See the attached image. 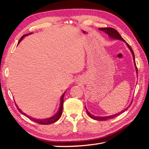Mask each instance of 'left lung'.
I'll return each mask as SVG.
<instances>
[{
    "mask_svg": "<svg viewBox=\"0 0 149 149\" xmlns=\"http://www.w3.org/2000/svg\"><path fill=\"white\" fill-rule=\"evenodd\" d=\"M99 30L102 31H103L104 33H106V34H108L110 38H111L122 40V41H123V42H124L126 43L125 41L123 39V38L121 36H120V34L118 33V31H117L116 29H113V28H112V27L99 28ZM126 45H127V46L128 47V48L130 49L131 52L132 54V56H133V59H134V65H135V67H136V72L138 73V68H137L136 65V63H135V58H134V54L133 50H132L131 46L129 45L127 43H126ZM85 108H86V107H85ZM127 109H128V107H127V108H126L125 109L123 110L122 111H120L118 113L115 114V115H111V116H93V115H91V114H90L88 110H86V112H87L88 115H89V116H90L91 118H93L94 120H102V121H104V120H107L111 119V118H115V117L118 116L120 114H121V113H123L124 111H125L127 110Z\"/></svg>",
    "mask_w": 149,
    "mask_h": 149,
    "instance_id": "1",
    "label": "left lung"
}]
</instances>
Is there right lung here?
<instances>
[{
  "label": "right lung",
  "mask_w": 149,
  "mask_h": 149,
  "mask_svg": "<svg viewBox=\"0 0 149 149\" xmlns=\"http://www.w3.org/2000/svg\"><path fill=\"white\" fill-rule=\"evenodd\" d=\"M31 34V33H29V34ZM27 35H28V34H24V35L22 36L21 38L20 39V40H19V42H18V44L21 42L22 40L23 39L25 36H27ZM65 93V92L62 95L61 99H60V102H61V103H60V106H59V108L58 111L54 115L52 116V117H50V118H45V119H36V118H32V117H30V116H29L28 115H27L26 113H24L22 112V111L20 109L18 108V106H17V104H16V106H17L18 110L22 114V115H25L26 116L28 117V118H29V119H31V120H33V121L35 122L38 123H39V124H41V125H49V124H51V123H53L56 122V121H58V120L59 119V118H60V117H61V115H62L63 106V100H63V98H64Z\"/></svg>",
  "instance_id": "1"
}]
</instances>
